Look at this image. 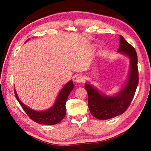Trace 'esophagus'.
Listing matches in <instances>:
<instances>
[{"label": "esophagus", "instance_id": "34e87169", "mask_svg": "<svg viewBox=\"0 0 151 151\" xmlns=\"http://www.w3.org/2000/svg\"><path fill=\"white\" fill-rule=\"evenodd\" d=\"M76 83H84V82H85V76L82 75H78L76 77Z\"/></svg>", "mask_w": 151, "mask_h": 151}]
</instances>
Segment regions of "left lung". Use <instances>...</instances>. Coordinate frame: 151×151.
<instances>
[{
	"instance_id": "left-lung-1",
	"label": "left lung",
	"mask_w": 151,
	"mask_h": 151,
	"mask_svg": "<svg viewBox=\"0 0 151 151\" xmlns=\"http://www.w3.org/2000/svg\"><path fill=\"white\" fill-rule=\"evenodd\" d=\"M118 52L129 56L131 59L129 78L121 92L116 96H108L101 94L89 84L85 85L88 95V104L91 113L100 120L109 119L124 113L131 104L139 84L137 52L122 36L120 37Z\"/></svg>"
}]
</instances>
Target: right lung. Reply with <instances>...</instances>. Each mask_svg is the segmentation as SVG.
I'll use <instances>...</instances> for the list:
<instances>
[{
	"mask_svg": "<svg viewBox=\"0 0 151 151\" xmlns=\"http://www.w3.org/2000/svg\"><path fill=\"white\" fill-rule=\"evenodd\" d=\"M74 86L75 85H73L72 81L66 84L58 94L54 105L47 111H37L29 108L19 100L15 90L14 94L19 104L30 119L39 124L52 125L58 123L65 118L66 115L65 104L66 99L73 89Z\"/></svg>",
	"mask_w": 151,
	"mask_h": 151,
	"instance_id": "add662e5",
	"label": "right lung"
}]
</instances>
